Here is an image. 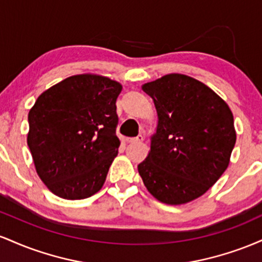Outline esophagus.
<instances>
[{"label": "esophagus", "mask_w": 262, "mask_h": 262, "mask_svg": "<svg viewBox=\"0 0 262 262\" xmlns=\"http://www.w3.org/2000/svg\"><path fill=\"white\" fill-rule=\"evenodd\" d=\"M143 135H138L137 138H127V141L130 144H134V143H140V141H143Z\"/></svg>", "instance_id": "34e87169"}]
</instances>
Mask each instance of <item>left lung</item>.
<instances>
[{"instance_id":"left-lung-1","label":"left lung","mask_w":262,"mask_h":262,"mask_svg":"<svg viewBox=\"0 0 262 262\" xmlns=\"http://www.w3.org/2000/svg\"><path fill=\"white\" fill-rule=\"evenodd\" d=\"M141 90L154 102L158 125L139 175L159 202H192L229 166L236 141L233 113L210 87L187 75L167 74Z\"/></svg>"}]
</instances>
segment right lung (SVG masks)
Instances as JSON below:
<instances>
[{"label": "right lung", "instance_id": "1", "mask_svg": "<svg viewBox=\"0 0 262 262\" xmlns=\"http://www.w3.org/2000/svg\"><path fill=\"white\" fill-rule=\"evenodd\" d=\"M122 89L102 75H74L45 90L31 108L27 144L55 196L83 200L102 188L121 145L116 101Z\"/></svg>", "mask_w": 262, "mask_h": 262}]
</instances>
